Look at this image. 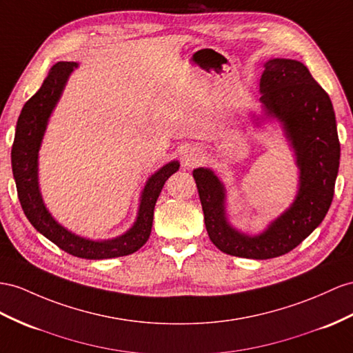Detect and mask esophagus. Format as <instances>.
Returning a JSON list of instances; mask_svg holds the SVG:
<instances>
[{
  "label": "esophagus",
  "mask_w": 353,
  "mask_h": 353,
  "mask_svg": "<svg viewBox=\"0 0 353 353\" xmlns=\"http://www.w3.org/2000/svg\"><path fill=\"white\" fill-rule=\"evenodd\" d=\"M200 158H201V155L195 149H186L183 153V164L186 167H192V165L198 164Z\"/></svg>",
  "instance_id": "34e87169"
}]
</instances>
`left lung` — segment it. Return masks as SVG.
<instances>
[{"instance_id": "left-lung-1", "label": "left lung", "mask_w": 353, "mask_h": 353, "mask_svg": "<svg viewBox=\"0 0 353 353\" xmlns=\"http://www.w3.org/2000/svg\"><path fill=\"white\" fill-rule=\"evenodd\" d=\"M261 77L265 113L283 122L300 168L294 204L261 236L249 237L230 227L225 216V189L209 168L194 170L205 230L223 254L270 259L295 249L323 221L334 196L340 165L336 114L328 94L301 62L271 59Z\"/></svg>"}]
</instances>
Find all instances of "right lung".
I'll return each mask as SVG.
<instances>
[{
  "mask_svg": "<svg viewBox=\"0 0 353 353\" xmlns=\"http://www.w3.org/2000/svg\"><path fill=\"white\" fill-rule=\"evenodd\" d=\"M76 62H58L49 71L41 88L25 103L16 125L12 146V170L23 213L32 227L44 237L65 250L67 254L85 259H107L125 256L137 252L149 240L153 222V209L161 189L167 179L179 170V162L173 161L157 171L143 189L137 221L123 236L114 240L92 241L67 231L52 218L43 204L37 180L39 149L46 130L48 119L58 103Z\"/></svg>",
  "mask_w": 353,
  "mask_h": 353,
  "instance_id": "1",
  "label": "right lung"
}]
</instances>
